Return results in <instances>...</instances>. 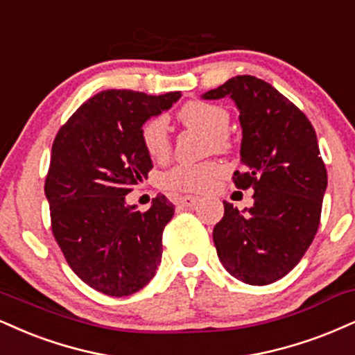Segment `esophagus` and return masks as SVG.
I'll return each instance as SVG.
<instances>
[{
	"instance_id": "34e87169",
	"label": "esophagus",
	"mask_w": 355,
	"mask_h": 355,
	"mask_svg": "<svg viewBox=\"0 0 355 355\" xmlns=\"http://www.w3.org/2000/svg\"><path fill=\"white\" fill-rule=\"evenodd\" d=\"M177 202H178V205H182V207L190 208V207H195V205L200 202V198H198V196H193V195H185V196H180Z\"/></svg>"
}]
</instances>
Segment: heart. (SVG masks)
<instances>
[{
  "label": "heart",
  "instance_id": "b5f03b06",
  "mask_svg": "<svg viewBox=\"0 0 355 355\" xmlns=\"http://www.w3.org/2000/svg\"><path fill=\"white\" fill-rule=\"evenodd\" d=\"M177 119L187 129H198L210 134L211 140L208 142L210 148L228 150L232 147V140L226 134L230 125V114L221 105L205 101H189L178 109ZM140 140H142L145 152L153 160H165L172 152L168 123L162 115H155L142 123ZM223 173L225 165L216 160L202 162V164H182L164 173L162 187L165 190L180 191V193L205 191Z\"/></svg>",
  "mask_w": 355,
  "mask_h": 355
}]
</instances>
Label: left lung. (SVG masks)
Returning a JSON list of instances; mask_svg holds the SVG:
<instances>
[{
	"instance_id": "1",
	"label": "left lung",
	"mask_w": 355,
	"mask_h": 355,
	"mask_svg": "<svg viewBox=\"0 0 355 355\" xmlns=\"http://www.w3.org/2000/svg\"><path fill=\"white\" fill-rule=\"evenodd\" d=\"M232 97L240 109L241 162L236 189H253L240 211L223 202L213 243L225 270L246 284L266 286L288 275L313 243L321 221L327 170L313 123L271 84L236 76L205 94Z\"/></svg>"
}]
</instances>
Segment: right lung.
<instances>
[{
	"mask_svg": "<svg viewBox=\"0 0 355 355\" xmlns=\"http://www.w3.org/2000/svg\"><path fill=\"white\" fill-rule=\"evenodd\" d=\"M180 96L102 91L67 119L53 142L44 182L51 232L71 270L102 294L130 296L160 264L173 205L157 195L150 210L135 211L125 195L153 168L140 127Z\"/></svg>",
	"mask_w": 355,
	"mask_h": 355,
	"instance_id": "right-lung-1",
	"label": "right lung"
}]
</instances>
